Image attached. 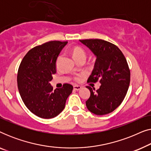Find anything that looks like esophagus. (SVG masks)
I'll return each mask as SVG.
<instances>
[{"instance_id": "34e87169", "label": "esophagus", "mask_w": 151, "mask_h": 151, "mask_svg": "<svg viewBox=\"0 0 151 151\" xmlns=\"http://www.w3.org/2000/svg\"><path fill=\"white\" fill-rule=\"evenodd\" d=\"M81 88H82L81 86H79V85H74V86H73L74 90H76V91H78V90L81 89Z\"/></svg>"}]
</instances>
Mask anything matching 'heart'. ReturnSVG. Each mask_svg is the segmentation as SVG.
<instances>
[{
	"label": "heart",
	"instance_id": "heart-1",
	"mask_svg": "<svg viewBox=\"0 0 151 151\" xmlns=\"http://www.w3.org/2000/svg\"><path fill=\"white\" fill-rule=\"evenodd\" d=\"M71 53L76 61H78V60L81 58H86V51H84L82 47H80L79 46H74L72 47L71 49ZM60 58V55H59L57 57L56 60H55V67H58ZM80 78H81V76L77 75L74 77V80H75L76 81H79L80 80Z\"/></svg>",
	"mask_w": 151,
	"mask_h": 151
}]
</instances>
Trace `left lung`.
<instances>
[{"mask_svg":"<svg viewBox=\"0 0 151 151\" xmlns=\"http://www.w3.org/2000/svg\"><path fill=\"white\" fill-rule=\"evenodd\" d=\"M80 42L96 55L94 69L87 82H100L98 90H90L86 101L88 111L98 115L108 114L123 102L131 80V72L127 59L120 49L113 43L102 39H86Z\"/></svg>","mask_w":151,"mask_h":151,"instance_id":"left-lung-1","label":"left lung"}]
</instances>
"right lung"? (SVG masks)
<instances>
[{
	"label": "right lung",
	"instance_id": "add662e5",
	"mask_svg": "<svg viewBox=\"0 0 151 151\" xmlns=\"http://www.w3.org/2000/svg\"><path fill=\"white\" fill-rule=\"evenodd\" d=\"M67 42L49 41L30 49L18 70L20 97L31 112L44 119L53 118L65 109L73 86L65 83L53 91L49 82L56 73L55 60Z\"/></svg>",
	"mask_w": 151,
	"mask_h": 151
}]
</instances>
